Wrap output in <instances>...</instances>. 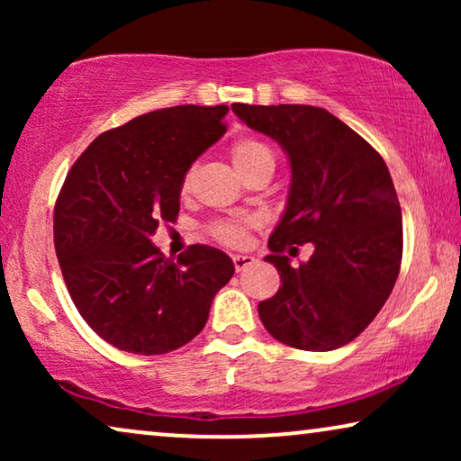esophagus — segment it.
Here are the masks:
<instances>
[{
	"label": "esophagus",
	"instance_id": "34e87169",
	"mask_svg": "<svg viewBox=\"0 0 461 461\" xmlns=\"http://www.w3.org/2000/svg\"><path fill=\"white\" fill-rule=\"evenodd\" d=\"M254 262H256L254 256H248V254H235V256H232V264H235L237 270L248 268V267H251V264H254Z\"/></svg>",
	"mask_w": 461,
	"mask_h": 461
}]
</instances>
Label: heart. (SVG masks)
Instances as JSON below:
<instances>
[{
	"label": "heart",
	"mask_w": 461,
	"mask_h": 461,
	"mask_svg": "<svg viewBox=\"0 0 461 461\" xmlns=\"http://www.w3.org/2000/svg\"><path fill=\"white\" fill-rule=\"evenodd\" d=\"M230 159L232 166L241 176H245L251 169L258 167H270L275 169V153L270 150L268 144H264L258 138H241L230 147ZM188 186H191V174L182 176L180 182V191L186 193ZM213 237L218 241H222L226 245H241L248 237V224L241 222H218L213 224Z\"/></svg>",
	"instance_id": "b5f03b06"
}]
</instances>
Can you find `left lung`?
Returning <instances> with one entry per match:
<instances>
[{
    "label": "left lung",
    "instance_id": "left-lung-1",
    "mask_svg": "<svg viewBox=\"0 0 461 461\" xmlns=\"http://www.w3.org/2000/svg\"><path fill=\"white\" fill-rule=\"evenodd\" d=\"M273 138L292 167L287 205L268 239L281 287L258 304L267 331L300 350H336L386 304L402 258V216L380 153L330 111L308 104H232ZM312 242L306 263L285 256Z\"/></svg>",
    "mask_w": 461,
    "mask_h": 461
}]
</instances>
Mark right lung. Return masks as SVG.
<instances>
[{
  "instance_id": "right-lung-1",
  "label": "right lung",
  "mask_w": 461,
  "mask_h": 461,
  "mask_svg": "<svg viewBox=\"0 0 461 461\" xmlns=\"http://www.w3.org/2000/svg\"><path fill=\"white\" fill-rule=\"evenodd\" d=\"M229 106L180 104L100 134L67 174L54 248L73 304L100 338L166 355L197 336L235 273L224 251L191 245L178 262L150 243L180 212V182L226 131Z\"/></svg>"
}]
</instances>
